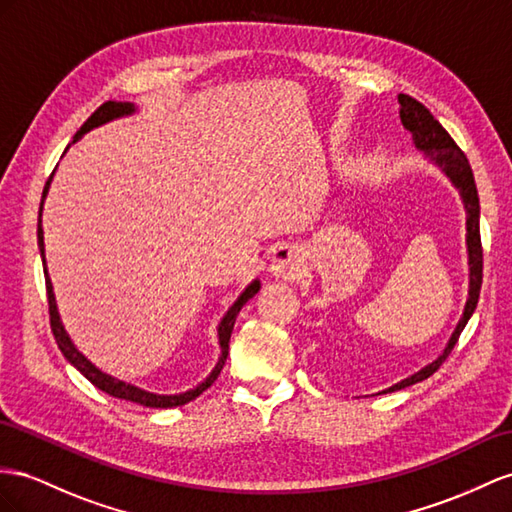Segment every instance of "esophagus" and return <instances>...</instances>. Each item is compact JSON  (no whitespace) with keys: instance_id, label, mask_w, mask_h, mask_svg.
<instances>
[{"instance_id":"esophagus-1","label":"esophagus","mask_w":512,"mask_h":512,"mask_svg":"<svg viewBox=\"0 0 512 512\" xmlns=\"http://www.w3.org/2000/svg\"><path fill=\"white\" fill-rule=\"evenodd\" d=\"M300 255L296 251V246L292 244H279L272 251V261H270V272L274 277H283V279H294L300 272Z\"/></svg>"}]
</instances>
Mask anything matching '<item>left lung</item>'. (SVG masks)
Segmentation results:
<instances>
[{"label": "left lung", "instance_id": "8db88e82", "mask_svg": "<svg viewBox=\"0 0 512 512\" xmlns=\"http://www.w3.org/2000/svg\"><path fill=\"white\" fill-rule=\"evenodd\" d=\"M400 119L402 125L411 131L415 147L419 151H424L432 162H435L445 175L450 177V181L458 188L463 196V203L467 209V251H469V298L467 305L463 311V318L458 322L456 331L450 337V344L445 346L443 355L432 361L430 365H426L424 370H419L417 374L404 378L398 385H393L381 393H391L404 389L409 385H415L424 378L435 374L441 363L448 359V355L452 352V348L456 346L458 337H461L467 320L474 313L476 305H478V296H480V287H482V242H480V201H478V190H476V181H474V173H471V166L467 162L465 153L458 149V144L452 140V136L441 127V123L430 114V110L419 103L417 99L409 97V95H400Z\"/></svg>", "mask_w": 512, "mask_h": 512}]
</instances>
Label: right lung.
Returning <instances> with one entry per match:
<instances>
[{
    "label": "right lung",
    "instance_id": "obj_1",
    "mask_svg": "<svg viewBox=\"0 0 512 512\" xmlns=\"http://www.w3.org/2000/svg\"><path fill=\"white\" fill-rule=\"evenodd\" d=\"M134 103H127V101H106L103 106H99L93 114L88 116V121L80 127V131H77L75 140H80L82 134H86V131H90L93 127H99L103 123H108L112 119H119V116H125V114H131L134 112ZM49 181L51 177L47 179L45 183V190H43V201L47 196V190H49ZM43 201H41V209H38V248H41V257H43V268H45V287H47V303H49V322H51V331H54V337L58 342V348L62 350V355L67 357L77 370H80L90 383H93L97 389L106 391L108 396H114V398H121V400H129V402H138L142 406H151V409H170V406H181V404H188L190 400L199 398L201 393L212 387V383L218 378L222 365H225L227 361V355H229V339H231V333H233V324H235V318H238L240 309L248 303V298H253L257 292H259V281H253L251 285L246 287V290L242 292V296L235 300L233 307L227 311V316L222 318L220 326H218V339H220V359L216 363V368L212 370V374H209L205 381L194 387L186 393H177V396H157V393H149L144 391L140 387H134L129 383H123L119 381V378H112L110 374H103L101 370H97L93 363H90L80 350H77L73 346V342L69 339L67 331H64V326L60 322V316H58V307H56V296H54V287H51V281H49V274H47V266H45V242H43V225H41V216H43Z\"/></svg>",
    "mask_w": 512,
    "mask_h": 512
}]
</instances>
